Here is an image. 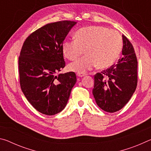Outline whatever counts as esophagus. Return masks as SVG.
Returning <instances> with one entry per match:
<instances>
[{"instance_id": "obj_1", "label": "esophagus", "mask_w": 151, "mask_h": 151, "mask_svg": "<svg viewBox=\"0 0 151 151\" xmlns=\"http://www.w3.org/2000/svg\"><path fill=\"white\" fill-rule=\"evenodd\" d=\"M76 75H77L78 76H80V77H82V76H84L86 75L85 73H76Z\"/></svg>"}]
</instances>
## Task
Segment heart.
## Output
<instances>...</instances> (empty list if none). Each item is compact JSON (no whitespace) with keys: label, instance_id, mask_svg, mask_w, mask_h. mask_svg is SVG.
<instances>
[{"label":"heart","instance_id":"heart-1","mask_svg":"<svg viewBox=\"0 0 151 151\" xmlns=\"http://www.w3.org/2000/svg\"><path fill=\"white\" fill-rule=\"evenodd\" d=\"M122 46L121 36L114 30L101 26L82 28L75 33V40H65L63 44L64 56L69 60L86 56L68 66L72 71L85 73L94 66L100 68L111 66L118 58Z\"/></svg>","mask_w":151,"mask_h":151}]
</instances>
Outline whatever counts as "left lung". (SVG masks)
Instances as JSON below:
<instances>
[{
    "instance_id": "1",
    "label": "left lung",
    "mask_w": 151,
    "mask_h": 151,
    "mask_svg": "<svg viewBox=\"0 0 151 151\" xmlns=\"http://www.w3.org/2000/svg\"><path fill=\"white\" fill-rule=\"evenodd\" d=\"M123 47L116 64L94 75L93 94L101 109L109 112L119 111L126 105L137 85V58L133 46L122 35Z\"/></svg>"
}]
</instances>
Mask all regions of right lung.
<instances>
[{
  "label": "right lung",
  "mask_w": 151,
  "mask_h": 151,
  "mask_svg": "<svg viewBox=\"0 0 151 151\" xmlns=\"http://www.w3.org/2000/svg\"><path fill=\"white\" fill-rule=\"evenodd\" d=\"M76 22L45 25L27 38L19 57L20 85L34 108L46 115L63 111L76 82L74 72L56 75L65 66L63 43Z\"/></svg>",
  "instance_id": "obj_1"
}]
</instances>
